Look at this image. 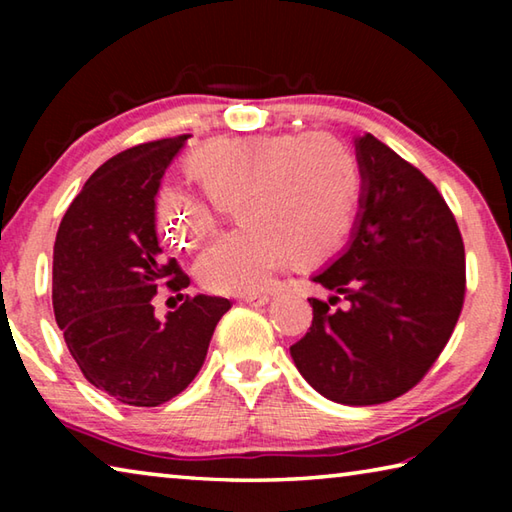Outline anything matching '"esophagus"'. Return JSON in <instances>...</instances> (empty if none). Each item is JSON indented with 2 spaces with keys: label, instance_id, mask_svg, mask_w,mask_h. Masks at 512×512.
<instances>
[{
  "label": "esophagus",
  "instance_id": "1",
  "mask_svg": "<svg viewBox=\"0 0 512 512\" xmlns=\"http://www.w3.org/2000/svg\"><path fill=\"white\" fill-rule=\"evenodd\" d=\"M239 298L244 300L246 305H250V307H262V305H266V302H268L266 293H246V296H239Z\"/></svg>",
  "mask_w": 512,
  "mask_h": 512
}]
</instances>
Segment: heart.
I'll return each instance as SVG.
<instances>
[{"label":"heart","instance_id":"b5f03b06","mask_svg":"<svg viewBox=\"0 0 512 512\" xmlns=\"http://www.w3.org/2000/svg\"><path fill=\"white\" fill-rule=\"evenodd\" d=\"M203 198L164 183L155 223L178 248L210 235L221 203L244 192L239 228L223 232L198 257V280L216 293L264 289L289 262L318 264L348 239L357 219L363 176L357 155L325 133H264L219 137L189 155Z\"/></svg>","mask_w":512,"mask_h":512}]
</instances>
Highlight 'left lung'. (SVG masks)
<instances>
[{
  "mask_svg": "<svg viewBox=\"0 0 512 512\" xmlns=\"http://www.w3.org/2000/svg\"><path fill=\"white\" fill-rule=\"evenodd\" d=\"M363 176L343 253L311 280L345 310L309 298L314 320L291 345L307 384L348 406L391 402L424 377L452 336L465 296V248L445 198L366 133L354 137Z\"/></svg>",
  "mask_w": 512,
  "mask_h": 512,
  "instance_id": "left-lung-1",
  "label": "left lung"
}]
</instances>
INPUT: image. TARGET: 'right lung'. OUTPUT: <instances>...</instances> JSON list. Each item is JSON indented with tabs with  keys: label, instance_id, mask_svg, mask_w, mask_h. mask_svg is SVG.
<instances>
[{
	"label": "right lung",
	"instance_id": "1",
	"mask_svg": "<svg viewBox=\"0 0 512 512\" xmlns=\"http://www.w3.org/2000/svg\"><path fill=\"white\" fill-rule=\"evenodd\" d=\"M187 137L137 144L103 162L56 235V323L85 379L121 404L160 406L183 393L230 309L225 298L196 296L160 320L151 302L162 284H189L155 232V196Z\"/></svg>",
	"mask_w": 512,
	"mask_h": 512
}]
</instances>
